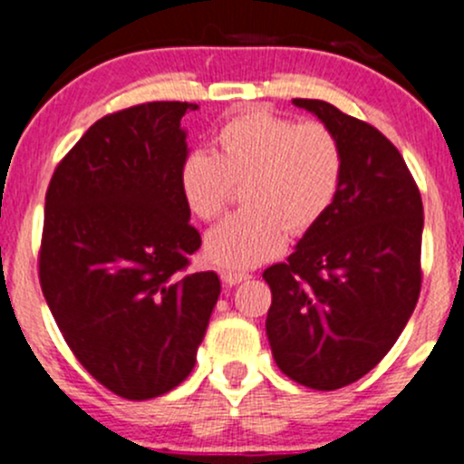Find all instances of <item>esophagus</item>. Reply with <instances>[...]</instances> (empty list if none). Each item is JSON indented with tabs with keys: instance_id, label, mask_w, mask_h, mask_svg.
Returning a JSON list of instances; mask_svg holds the SVG:
<instances>
[{
	"instance_id": "obj_1",
	"label": "esophagus",
	"mask_w": 464,
	"mask_h": 464,
	"mask_svg": "<svg viewBox=\"0 0 464 464\" xmlns=\"http://www.w3.org/2000/svg\"><path fill=\"white\" fill-rule=\"evenodd\" d=\"M221 279L227 286H234V284H241L246 279H250V275L243 273V270H221Z\"/></svg>"
}]
</instances>
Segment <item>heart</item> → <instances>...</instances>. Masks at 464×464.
<instances>
[{"label":"heart","mask_w":464,"mask_h":464,"mask_svg":"<svg viewBox=\"0 0 464 464\" xmlns=\"http://www.w3.org/2000/svg\"><path fill=\"white\" fill-rule=\"evenodd\" d=\"M345 153L336 132L320 121L255 108L214 132L212 150H194L178 171L187 209L214 221L232 185H241L243 212L205 237V256L223 268H252L286 247L288 234L320 226L341 194Z\"/></svg>","instance_id":"obj_1"}]
</instances>
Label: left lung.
I'll use <instances>...</instances> for the list:
<instances>
[{"label":"left lung","instance_id":"8db88e82","mask_svg":"<svg viewBox=\"0 0 464 464\" xmlns=\"http://www.w3.org/2000/svg\"><path fill=\"white\" fill-rule=\"evenodd\" d=\"M336 132L341 194L286 264L264 270L266 336L286 377L314 390L359 382L397 343L421 286V196L406 162L370 123L327 101L293 99Z\"/></svg>","mask_w":464,"mask_h":464}]
</instances>
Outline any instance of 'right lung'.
<instances>
[{
	"instance_id": "right-lung-1",
	"label": "right lung",
	"mask_w": 464,
	"mask_h": 464,
	"mask_svg": "<svg viewBox=\"0 0 464 464\" xmlns=\"http://www.w3.org/2000/svg\"><path fill=\"white\" fill-rule=\"evenodd\" d=\"M191 110L153 101L99 119L44 200V300L82 368L132 401L189 377L221 295L214 270L182 275L200 247L178 187Z\"/></svg>"
}]
</instances>
